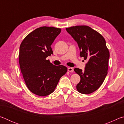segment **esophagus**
<instances>
[{
  "mask_svg": "<svg viewBox=\"0 0 124 124\" xmlns=\"http://www.w3.org/2000/svg\"><path fill=\"white\" fill-rule=\"evenodd\" d=\"M68 71L70 72H72L73 71V68H72V67H69V68H68Z\"/></svg>",
  "mask_w": 124,
  "mask_h": 124,
  "instance_id": "1",
  "label": "esophagus"
}]
</instances>
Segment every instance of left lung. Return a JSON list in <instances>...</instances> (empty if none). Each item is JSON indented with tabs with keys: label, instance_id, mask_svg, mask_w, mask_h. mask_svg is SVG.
Here are the masks:
<instances>
[{
	"label": "left lung",
	"instance_id": "left-lung-1",
	"mask_svg": "<svg viewBox=\"0 0 124 124\" xmlns=\"http://www.w3.org/2000/svg\"><path fill=\"white\" fill-rule=\"evenodd\" d=\"M66 29L78 44L80 57L88 61L84 71L78 68L74 70L80 77L77 89L81 93H91L101 86L108 73L109 52L106 40L101 34L87 26Z\"/></svg>",
	"mask_w": 124,
	"mask_h": 124
}]
</instances>
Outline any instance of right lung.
Wrapping results in <instances>:
<instances>
[{"label": "right lung", "mask_w": 124, "mask_h": 124, "mask_svg": "<svg viewBox=\"0 0 124 124\" xmlns=\"http://www.w3.org/2000/svg\"><path fill=\"white\" fill-rule=\"evenodd\" d=\"M61 29L44 26L35 29L23 40L19 63L23 78L30 91L40 96L52 93L67 68L54 66L46 60L53 54L51 45Z\"/></svg>", "instance_id": "1"}]
</instances>
